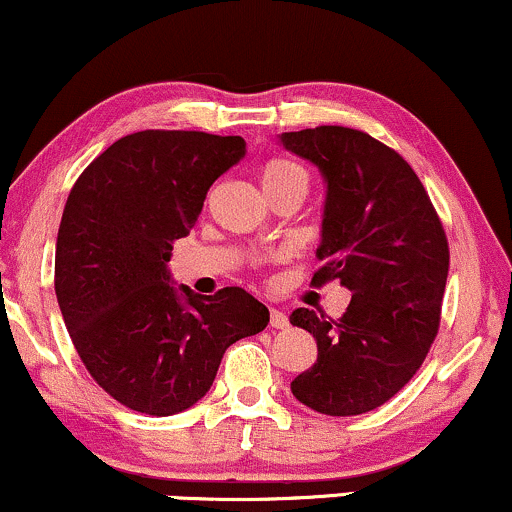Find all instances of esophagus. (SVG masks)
I'll list each match as a JSON object with an SVG mask.
<instances>
[{
  "label": "esophagus",
  "instance_id": "esophagus-1",
  "mask_svg": "<svg viewBox=\"0 0 512 512\" xmlns=\"http://www.w3.org/2000/svg\"><path fill=\"white\" fill-rule=\"evenodd\" d=\"M269 324H272V329H286V326H288L286 312H281V310L269 312Z\"/></svg>",
  "mask_w": 512,
  "mask_h": 512
}]
</instances>
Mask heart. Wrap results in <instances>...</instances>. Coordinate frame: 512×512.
<instances>
[{"instance_id": "1", "label": "heart", "mask_w": 512, "mask_h": 512, "mask_svg": "<svg viewBox=\"0 0 512 512\" xmlns=\"http://www.w3.org/2000/svg\"><path fill=\"white\" fill-rule=\"evenodd\" d=\"M260 181H262L264 193L274 200V197L288 193V190H305L307 193V183H310V178H307V171L300 164L291 162V159L276 157L262 164Z\"/></svg>"}]
</instances>
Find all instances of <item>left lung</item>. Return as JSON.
<instances>
[{
    "label": "left lung",
    "instance_id": "obj_1",
    "mask_svg": "<svg viewBox=\"0 0 512 512\" xmlns=\"http://www.w3.org/2000/svg\"><path fill=\"white\" fill-rule=\"evenodd\" d=\"M281 143L326 183L312 286L338 279L353 293L341 319L307 307L291 315L317 341V362L291 391L322 415H362L415 377L439 334L446 231L412 166L372 135L317 126L281 133Z\"/></svg>",
    "mask_w": 512,
    "mask_h": 512
}]
</instances>
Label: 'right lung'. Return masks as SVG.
Returning <instances> with one entry per match:
<instances>
[{
	"mask_svg": "<svg viewBox=\"0 0 512 512\" xmlns=\"http://www.w3.org/2000/svg\"><path fill=\"white\" fill-rule=\"evenodd\" d=\"M243 157L240 135L140 131L109 145L71 188L54 291L85 369L126 408L155 417L188 410L226 348L269 324L267 307L243 288L202 298L166 269L209 186Z\"/></svg>",
	"mask_w": 512,
	"mask_h": 512,
	"instance_id": "1",
	"label": "right lung"
}]
</instances>
